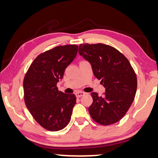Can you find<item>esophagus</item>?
<instances>
[{
  "label": "esophagus",
  "instance_id": "esophagus-1",
  "mask_svg": "<svg viewBox=\"0 0 158 158\" xmlns=\"http://www.w3.org/2000/svg\"><path fill=\"white\" fill-rule=\"evenodd\" d=\"M85 93H84V92H82V91H77L75 93V96H76V97L79 98V97H83V96L85 95Z\"/></svg>",
  "mask_w": 158,
  "mask_h": 158
}]
</instances>
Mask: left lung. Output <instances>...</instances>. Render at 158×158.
<instances>
[{
  "label": "left lung",
  "mask_w": 158,
  "mask_h": 158,
  "mask_svg": "<svg viewBox=\"0 0 158 158\" xmlns=\"http://www.w3.org/2000/svg\"><path fill=\"white\" fill-rule=\"evenodd\" d=\"M78 52L91 64L94 76L105 88L102 96L91 93L90 115L103 126L115 123L123 118L136 95L137 78L134 69L123 54L109 45L81 44Z\"/></svg>",
  "instance_id": "8db88e82"
}]
</instances>
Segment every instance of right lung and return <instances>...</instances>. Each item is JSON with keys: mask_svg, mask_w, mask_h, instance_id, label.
Listing matches in <instances>:
<instances>
[{"mask_svg": "<svg viewBox=\"0 0 158 158\" xmlns=\"http://www.w3.org/2000/svg\"><path fill=\"white\" fill-rule=\"evenodd\" d=\"M78 46L66 45L46 51L35 59L24 78V102L34 119L46 130L57 131L70 121L76 103L73 94L59 91L56 84L74 60Z\"/></svg>", "mask_w": 158, "mask_h": 158, "instance_id": "1", "label": "right lung"}]
</instances>
